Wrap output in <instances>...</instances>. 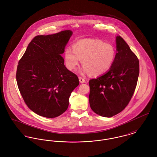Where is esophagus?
Returning a JSON list of instances; mask_svg holds the SVG:
<instances>
[{
	"mask_svg": "<svg viewBox=\"0 0 157 157\" xmlns=\"http://www.w3.org/2000/svg\"><path fill=\"white\" fill-rule=\"evenodd\" d=\"M79 81H80V83H85V79L84 78H83V77H79Z\"/></svg>",
	"mask_w": 157,
	"mask_h": 157,
	"instance_id": "1",
	"label": "esophagus"
}]
</instances>
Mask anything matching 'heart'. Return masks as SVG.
<instances>
[{"label": "heart", "instance_id": "obj_1", "mask_svg": "<svg viewBox=\"0 0 157 157\" xmlns=\"http://www.w3.org/2000/svg\"><path fill=\"white\" fill-rule=\"evenodd\" d=\"M116 51L113 45L94 39H85L74 44L73 49L65 51L66 67L74 70L81 59L84 65L82 72L98 75L106 72L112 66Z\"/></svg>", "mask_w": 157, "mask_h": 157}]
</instances>
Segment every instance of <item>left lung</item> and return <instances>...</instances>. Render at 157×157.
<instances>
[{
  "label": "left lung",
  "mask_w": 157,
  "mask_h": 157,
  "mask_svg": "<svg viewBox=\"0 0 157 157\" xmlns=\"http://www.w3.org/2000/svg\"><path fill=\"white\" fill-rule=\"evenodd\" d=\"M117 53L109 70L89 81L90 106L97 114L105 117L121 112L128 106L136 86L139 61L121 37H116Z\"/></svg>",
  "instance_id": "left-lung-1"
}]
</instances>
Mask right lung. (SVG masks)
<instances>
[{
	"instance_id": "add662e5",
	"label": "right lung",
	"mask_w": 157,
	"mask_h": 157,
	"mask_svg": "<svg viewBox=\"0 0 157 157\" xmlns=\"http://www.w3.org/2000/svg\"><path fill=\"white\" fill-rule=\"evenodd\" d=\"M70 30L34 37L19 61L16 80L27 106L36 113L55 118L65 112L72 91L79 85L62 56Z\"/></svg>"
}]
</instances>
